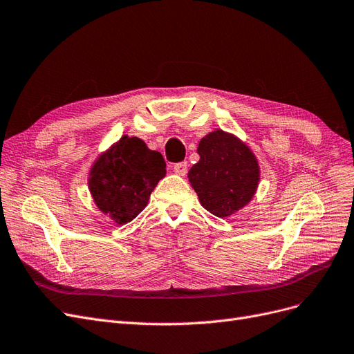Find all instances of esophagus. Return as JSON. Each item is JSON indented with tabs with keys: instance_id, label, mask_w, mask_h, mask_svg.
I'll list each match as a JSON object with an SVG mask.
<instances>
[{
	"instance_id": "34e87169",
	"label": "esophagus",
	"mask_w": 354,
	"mask_h": 354,
	"mask_svg": "<svg viewBox=\"0 0 354 354\" xmlns=\"http://www.w3.org/2000/svg\"><path fill=\"white\" fill-rule=\"evenodd\" d=\"M187 170H188V163H187V162H180V163L174 165V172H175L176 175L184 176V175L187 174Z\"/></svg>"
}]
</instances>
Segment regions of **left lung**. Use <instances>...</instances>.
<instances>
[{
  "mask_svg": "<svg viewBox=\"0 0 354 354\" xmlns=\"http://www.w3.org/2000/svg\"><path fill=\"white\" fill-rule=\"evenodd\" d=\"M197 151L200 160L188 179L205 210L225 218L250 204L261 174L254 151L223 129L203 137Z\"/></svg>",
  "mask_w": 354,
  "mask_h": 354,
  "instance_id": "1",
  "label": "left lung"
}]
</instances>
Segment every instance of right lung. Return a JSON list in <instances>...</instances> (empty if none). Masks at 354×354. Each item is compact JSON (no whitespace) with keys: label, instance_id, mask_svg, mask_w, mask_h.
I'll return each mask as SVG.
<instances>
[{"label":"right lung","instance_id":"obj_1","mask_svg":"<svg viewBox=\"0 0 354 354\" xmlns=\"http://www.w3.org/2000/svg\"><path fill=\"white\" fill-rule=\"evenodd\" d=\"M165 175L166 163L159 151L137 137L122 136L91 165L88 189L103 214L116 225H127L144 210Z\"/></svg>","mask_w":354,"mask_h":354}]
</instances>
